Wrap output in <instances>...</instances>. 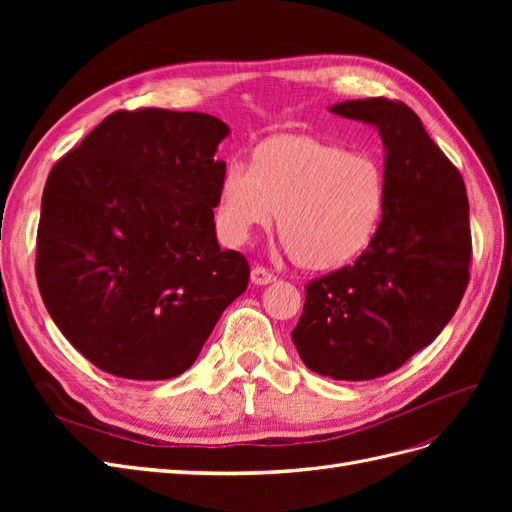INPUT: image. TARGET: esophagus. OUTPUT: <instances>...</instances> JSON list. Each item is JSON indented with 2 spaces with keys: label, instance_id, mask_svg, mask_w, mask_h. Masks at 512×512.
<instances>
[{
  "label": "esophagus",
  "instance_id": "34e87169",
  "mask_svg": "<svg viewBox=\"0 0 512 512\" xmlns=\"http://www.w3.org/2000/svg\"><path fill=\"white\" fill-rule=\"evenodd\" d=\"M250 280H252V284H256V286H267V284L275 282V275H273L269 269L256 265V267L252 269Z\"/></svg>",
  "mask_w": 512,
  "mask_h": 512
}]
</instances>
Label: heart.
Listing matches in <instances>:
<instances>
[{"label": "heart", "instance_id": "obj_1", "mask_svg": "<svg viewBox=\"0 0 512 512\" xmlns=\"http://www.w3.org/2000/svg\"><path fill=\"white\" fill-rule=\"evenodd\" d=\"M386 209V175L367 151L282 134L258 145L254 164L232 158L220 179L215 224L228 243L269 228L301 267L331 271L359 258Z\"/></svg>", "mask_w": 512, "mask_h": 512}]
</instances>
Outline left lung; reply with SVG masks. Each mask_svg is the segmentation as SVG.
I'll return each instance as SVG.
<instances>
[{
  "instance_id": "left-lung-1",
  "label": "left lung",
  "mask_w": 512,
  "mask_h": 512,
  "mask_svg": "<svg viewBox=\"0 0 512 512\" xmlns=\"http://www.w3.org/2000/svg\"><path fill=\"white\" fill-rule=\"evenodd\" d=\"M329 111L378 128L386 209L354 265L305 286L292 342L320 376L374 380L429 346L457 312L470 280V205L459 170L410 106L367 98Z\"/></svg>"
}]
</instances>
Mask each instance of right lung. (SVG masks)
<instances>
[{"mask_svg":"<svg viewBox=\"0 0 512 512\" xmlns=\"http://www.w3.org/2000/svg\"><path fill=\"white\" fill-rule=\"evenodd\" d=\"M230 128L207 113L117 111L49 173L36 277L46 312L106 374L168 380L250 282L213 209Z\"/></svg>","mask_w":512,"mask_h":512,"instance_id":"1","label":"right lung"}]
</instances>
